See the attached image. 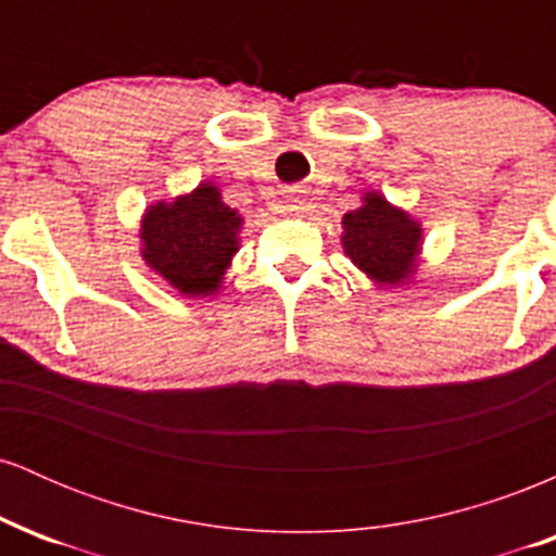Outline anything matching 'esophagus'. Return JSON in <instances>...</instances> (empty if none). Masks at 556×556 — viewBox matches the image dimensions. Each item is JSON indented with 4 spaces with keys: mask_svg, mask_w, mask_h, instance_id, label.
Returning <instances> with one entry per match:
<instances>
[{
    "mask_svg": "<svg viewBox=\"0 0 556 556\" xmlns=\"http://www.w3.org/2000/svg\"><path fill=\"white\" fill-rule=\"evenodd\" d=\"M285 208H287V212H300V203L298 201H287Z\"/></svg>",
    "mask_w": 556,
    "mask_h": 556,
    "instance_id": "1",
    "label": "esophagus"
}]
</instances>
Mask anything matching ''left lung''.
<instances>
[{"label": "left lung", "mask_w": 556, "mask_h": 556, "mask_svg": "<svg viewBox=\"0 0 556 556\" xmlns=\"http://www.w3.org/2000/svg\"><path fill=\"white\" fill-rule=\"evenodd\" d=\"M344 251L376 282L400 285L413 269L420 229L381 195H366V206L344 214Z\"/></svg>", "instance_id": "8db88e82"}]
</instances>
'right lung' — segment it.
Instances as JSON below:
<instances>
[{"mask_svg":"<svg viewBox=\"0 0 556 556\" xmlns=\"http://www.w3.org/2000/svg\"><path fill=\"white\" fill-rule=\"evenodd\" d=\"M240 216L201 185L193 195L156 203L143 222V258L185 295H208L235 253Z\"/></svg>","mask_w":556,"mask_h":556,"instance_id":"right-lung-1","label":"right lung"}]
</instances>
